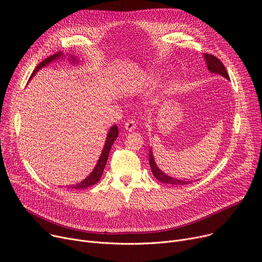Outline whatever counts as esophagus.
Instances as JSON below:
<instances>
[{
  "instance_id": "34e87169",
  "label": "esophagus",
  "mask_w": 262,
  "mask_h": 262,
  "mask_svg": "<svg viewBox=\"0 0 262 262\" xmlns=\"http://www.w3.org/2000/svg\"><path fill=\"white\" fill-rule=\"evenodd\" d=\"M124 127H125V129H127L128 132H133L136 129V122L134 120H128L125 124H124Z\"/></svg>"
}]
</instances>
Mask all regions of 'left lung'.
Returning a JSON list of instances; mask_svg holds the SVG:
<instances>
[{"instance_id":"obj_1","label":"left lung","mask_w":262,"mask_h":262,"mask_svg":"<svg viewBox=\"0 0 262 262\" xmlns=\"http://www.w3.org/2000/svg\"><path fill=\"white\" fill-rule=\"evenodd\" d=\"M204 57L206 59V62H207V67H208V70L212 73H216L224 76L225 78L229 79V75L226 71V69L223 64V62L220 60L217 57L213 56L211 54H205ZM149 166L150 169H152V173L153 175L157 178V180L163 184H171V185H187L190 184V182H185V181H180L177 180V178H173L168 176L167 174L162 173V171L159 170V168L157 167V164L155 163L153 154H152V150H149Z\"/></svg>"}]
</instances>
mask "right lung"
Listing matches in <instances>:
<instances>
[{
  "label": "right lung",
  "mask_w": 262,
  "mask_h": 262,
  "mask_svg": "<svg viewBox=\"0 0 262 262\" xmlns=\"http://www.w3.org/2000/svg\"><path fill=\"white\" fill-rule=\"evenodd\" d=\"M62 56V53H57V54H54L52 55V56L48 57L47 59H45L43 61H41L34 70L32 76L39 70L40 68H42L45 66H47L48 63H50L51 61H53L54 59H58ZM118 137V127L116 125H114L112 128H110L108 135H107V138H106V142H105V146L103 148V152L100 156V159L98 161V163H96V166L94 168V170L92 171V173L86 178V180L82 181L81 183L77 184V185H74V186H71L70 188L72 189H75V190H79V189H86L88 187H91L93 185H95L96 183H98L101 177L103 175V171H104V168L106 166V162H107V159H108V155H109V152H110V148H112V145L114 144L115 140L117 139Z\"/></svg>",
  "instance_id": "right-lung-1"
}]
</instances>
